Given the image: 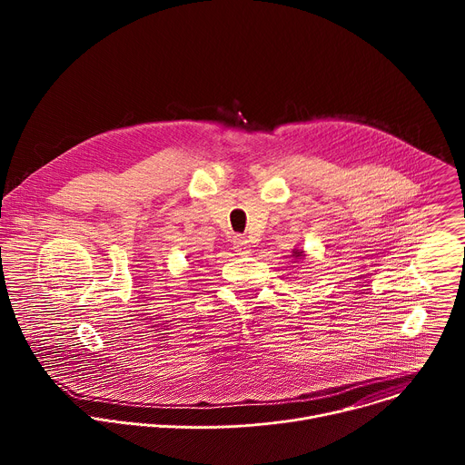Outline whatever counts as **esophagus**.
Wrapping results in <instances>:
<instances>
[{
	"instance_id": "esophagus-1",
	"label": "esophagus",
	"mask_w": 465,
	"mask_h": 465,
	"mask_svg": "<svg viewBox=\"0 0 465 465\" xmlns=\"http://www.w3.org/2000/svg\"><path fill=\"white\" fill-rule=\"evenodd\" d=\"M233 248H235V252L241 255V253H246V252H248L250 242H248V239H246L244 235H235V237H233Z\"/></svg>"
}]
</instances>
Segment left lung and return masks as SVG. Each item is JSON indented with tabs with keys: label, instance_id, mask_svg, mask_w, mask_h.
Returning <instances> with one entry per match:
<instances>
[{
	"label": "left lung",
	"instance_id": "8db88e82",
	"mask_svg": "<svg viewBox=\"0 0 465 465\" xmlns=\"http://www.w3.org/2000/svg\"><path fill=\"white\" fill-rule=\"evenodd\" d=\"M298 255H302V252H298ZM298 255H296V257H298Z\"/></svg>",
	"mask_w": 465,
	"mask_h": 465
}]
</instances>
